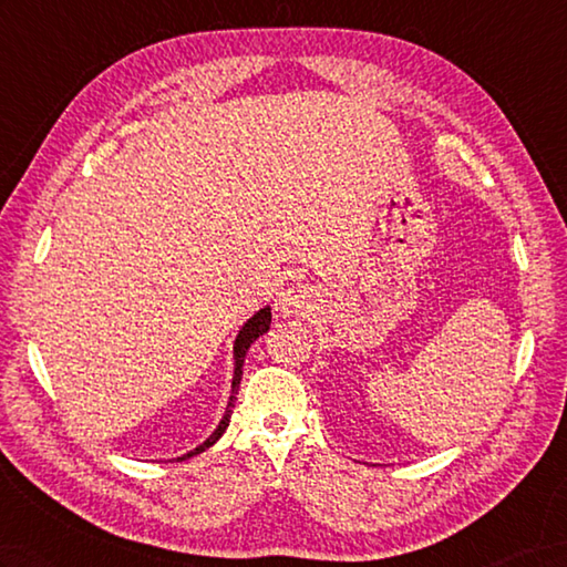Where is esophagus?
Wrapping results in <instances>:
<instances>
[{"label":"esophagus","instance_id":"esophagus-1","mask_svg":"<svg viewBox=\"0 0 567 567\" xmlns=\"http://www.w3.org/2000/svg\"><path fill=\"white\" fill-rule=\"evenodd\" d=\"M309 301H311L309 287H292V289H287V292L280 295L278 311L282 316H292V313L305 311L309 307Z\"/></svg>","mask_w":567,"mask_h":567}]
</instances>
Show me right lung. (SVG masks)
Segmentation results:
<instances>
[{
    "mask_svg": "<svg viewBox=\"0 0 567 567\" xmlns=\"http://www.w3.org/2000/svg\"><path fill=\"white\" fill-rule=\"evenodd\" d=\"M268 331H270V307L258 309V311L251 316V319H248V321L239 328V333H236V340H234V377H231V396H229V403H227V411H224V415H221V420H219V425L215 427V432L209 434V437H207L203 444H197L195 450H190L188 454L178 456L176 462H186V458L197 456L200 452L209 450V446H213V444L221 437L224 430L229 427L231 411H234V401H236V393H239L241 374H244L246 352H248V348H251L262 333H268ZM171 462H174V458H171Z\"/></svg>",
    "mask_w": 567,
    "mask_h": 567,
    "instance_id": "right-lung-1",
    "label": "right lung"
}]
</instances>
